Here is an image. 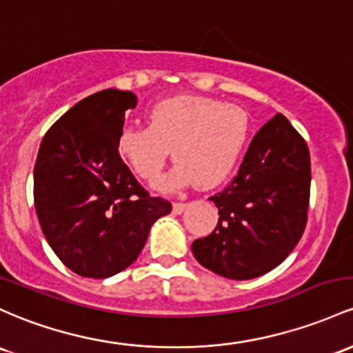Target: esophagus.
I'll list each match as a JSON object with an SVG mask.
<instances>
[{
	"mask_svg": "<svg viewBox=\"0 0 353 353\" xmlns=\"http://www.w3.org/2000/svg\"><path fill=\"white\" fill-rule=\"evenodd\" d=\"M185 208H188V204L185 203H174L172 204V212L174 214H183L185 211Z\"/></svg>",
	"mask_w": 353,
	"mask_h": 353,
	"instance_id": "obj_1",
	"label": "esophagus"
}]
</instances>
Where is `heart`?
Masks as SVG:
<instances>
[{
  "mask_svg": "<svg viewBox=\"0 0 353 353\" xmlns=\"http://www.w3.org/2000/svg\"><path fill=\"white\" fill-rule=\"evenodd\" d=\"M149 127H125L119 152L147 183H156L170 157L179 164L165 188L194 179L201 188L223 183L250 137V117L241 107L204 95H174L147 112Z\"/></svg>",
  "mask_w": 353,
  "mask_h": 353,
  "instance_id": "b5f03b06",
  "label": "heart"
}]
</instances>
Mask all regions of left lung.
I'll return each mask as SVG.
<instances>
[{
    "mask_svg": "<svg viewBox=\"0 0 353 353\" xmlns=\"http://www.w3.org/2000/svg\"><path fill=\"white\" fill-rule=\"evenodd\" d=\"M310 150L285 115L268 120L251 141L238 174L209 199L219 221L192 243L204 268L230 280H251L276 268L307 226Z\"/></svg>",
    "mask_w": 353,
    "mask_h": 353,
    "instance_id": "obj_1",
    "label": "left lung"
}]
</instances>
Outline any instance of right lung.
<instances>
[{"instance_id":"1","label":"right lung","mask_w":353,"mask_h":353,"mask_svg":"<svg viewBox=\"0 0 353 353\" xmlns=\"http://www.w3.org/2000/svg\"><path fill=\"white\" fill-rule=\"evenodd\" d=\"M137 97L97 92L50 127L33 170V197L46 241L67 268L108 278L141 254L169 201L152 197L119 154V135Z\"/></svg>"}]
</instances>
